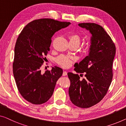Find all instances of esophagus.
Segmentation results:
<instances>
[{
    "instance_id": "1",
    "label": "esophagus",
    "mask_w": 126,
    "mask_h": 126,
    "mask_svg": "<svg viewBox=\"0 0 126 126\" xmlns=\"http://www.w3.org/2000/svg\"><path fill=\"white\" fill-rule=\"evenodd\" d=\"M67 75V72H66V71H63V76H66Z\"/></svg>"
}]
</instances>
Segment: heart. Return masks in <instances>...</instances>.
I'll return each mask as SVG.
<instances>
[{
  "mask_svg": "<svg viewBox=\"0 0 126 126\" xmlns=\"http://www.w3.org/2000/svg\"><path fill=\"white\" fill-rule=\"evenodd\" d=\"M68 38L69 42L76 43L78 45H79L80 40H81L80 37L78 34H72L69 35ZM74 61V58L67 57L65 55H61L57 59V63L63 68H68L73 63Z\"/></svg>",
  "mask_w": 126,
  "mask_h": 126,
  "instance_id": "1",
  "label": "heart"
}]
</instances>
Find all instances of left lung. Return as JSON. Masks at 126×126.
Listing matches in <instances>:
<instances>
[{"instance_id":"8db88e82","label":"left lung","mask_w":126,"mask_h":126,"mask_svg":"<svg viewBox=\"0 0 126 126\" xmlns=\"http://www.w3.org/2000/svg\"><path fill=\"white\" fill-rule=\"evenodd\" d=\"M78 25L92 34L91 46L89 55L74 65L77 73H85V79L81 80L78 74H67L71 82L68 93L72 104L81 108H88L100 102L108 92L113 75L112 62L116 48L101 26L95 23H80Z\"/></svg>"}]
</instances>
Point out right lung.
<instances>
[{"mask_svg":"<svg viewBox=\"0 0 126 126\" xmlns=\"http://www.w3.org/2000/svg\"><path fill=\"white\" fill-rule=\"evenodd\" d=\"M69 24L51 18L35 20L28 24L18 35L15 47L13 73L18 91L28 102L42 104L52 96L63 69L54 66L51 71L42 73L41 67L50 51L52 35Z\"/></svg>","mask_w":126,"mask_h":126,"instance_id":"right-lung-1","label":"right lung"}]
</instances>
